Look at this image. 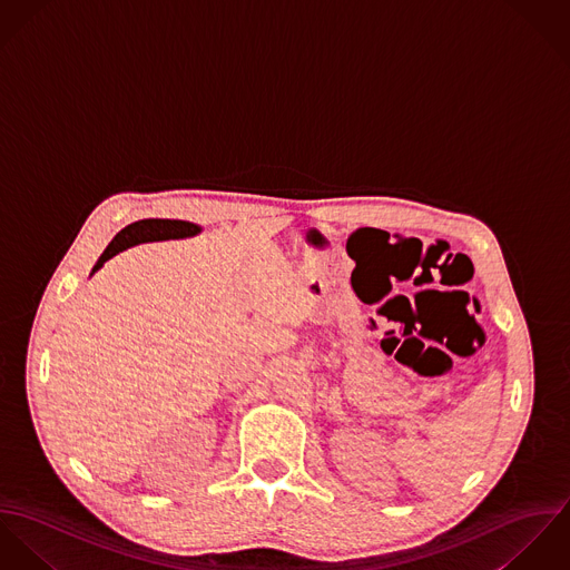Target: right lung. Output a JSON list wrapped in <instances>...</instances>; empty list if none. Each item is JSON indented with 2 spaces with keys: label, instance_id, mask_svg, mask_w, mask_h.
<instances>
[{
  "label": "right lung",
  "instance_id": "right-lung-1",
  "mask_svg": "<svg viewBox=\"0 0 570 570\" xmlns=\"http://www.w3.org/2000/svg\"><path fill=\"white\" fill-rule=\"evenodd\" d=\"M200 229L186 220H161V218H148V220H139L125 227L105 249V254L100 255V259L96 262L94 271H98L109 257H114L120 252H125L127 247H132L137 243H153V240H168V238H186L194 236Z\"/></svg>",
  "mask_w": 570,
  "mask_h": 570
}]
</instances>
